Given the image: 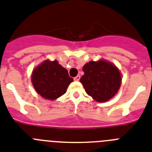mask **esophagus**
Listing matches in <instances>:
<instances>
[{
    "label": "esophagus",
    "mask_w": 152,
    "mask_h": 152,
    "mask_svg": "<svg viewBox=\"0 0 152 152\" xmlns=\"http://www.w3.org/2000/svg\"><path fill=\"white\" fill-rule=\"evenodd\" d=\"M80 78H81V76H80V75H77L76 77H74V80H75V81H79Z\"/></svg>",
    "instance_id": "1"
}]
</instances>
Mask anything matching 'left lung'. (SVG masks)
<instances>
[{
	"label": "left lung",
	"instance_id": "1",
	"mask_svg": "<svg viewBox=\"0 0 152 152\" xmlns=\"http://www.w3.org/2000/svg\"><path fill=\"white\" fill-rule=\"evenodd\" d=\"M85 75L80 79L88 94L98 102H104L115 95L121 77L118 69L104 61H90L83 67Z\"/></svg>",
	"mask_w": 152,
	"mask_h": 152
}]
</instances>
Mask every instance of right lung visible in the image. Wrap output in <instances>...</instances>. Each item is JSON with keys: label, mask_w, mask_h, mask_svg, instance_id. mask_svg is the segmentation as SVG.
Returning a JSON list of instances; mask_svg holds the SVG:
<instances>
[{"label": "right lung", "mask_w": 152, "mask_h": 152, "mask_svg": "<svg viewBox=\"0 0 152 152\" xmlns=\"http://www.w3.org/2000/svg\"><path fill=\"white\" fill-rule=\"evenodd\" d=\"M72 81L67 70L57 61H46L32 74V84L36 91L46 99L54 100L63 95Z\"/></svg>", "instance_id": "1"}]
</instances>
